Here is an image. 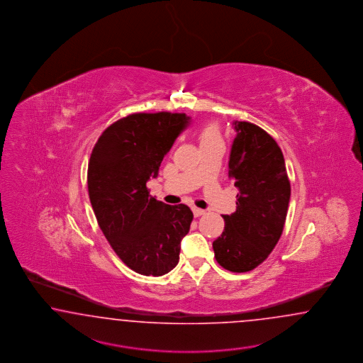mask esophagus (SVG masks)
<instances>
[{
  "mask_svg": "<svg viewBox=\"0 0 363 363\" xmlns=\"http://www.w3.org/2000/svg\"><path fill=\"white\" fill-rule=\"evenodd\" d=\"M193 214H194L196 218H198V216H203V214H205V210L198 208V207H193Z\"/></svg>",
  "mask_w": 363,
  "mask_h": 363,
  "instance_id": "obj_1",
  "label": "esophagus"
}]
</instances>
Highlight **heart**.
<instances>
[{
	"mask_svg": "<svg viewBox=\"0 0 363 363\" xmlns=\"http://www.w3.org/2000/svg\"><path fill=\"white\" fill-rule=\"evenodd\" d=\"M198 141H199V147L214 141H220V133H219L218 125L214 123H208L201 128V130L198 132Z\"/></svg>",
	"mask_w": 363,
	"mask_h": 363,
	"instance_id": "obj_1",
	"label": "heart"
}]
</instances>
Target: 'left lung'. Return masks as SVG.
I'll return each instance as SVG.
<instances>
[{
	"label": "left lung",
	"mask_w": 363,
	"mask_h": 363,
	"mask_svg": "<svg viewBox=\"0 0 363 363\" xmlns=\"http://www.w3.org/2000/svg\"><path fill=\"white\" fill-rule=\"evenodd\" d=\"M228 177L239 193L236 211L223 216L225 230L213 243L216 262L231 272L262 264L283 234L291 184L280 147L264 129L234 121Z\"/></svg>",
	"instance_id": "1"
}]
</instances>
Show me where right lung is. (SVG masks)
<instances>
[{
  "label": "right lung",
  "instance_id": "obj_1",
  "mask_svg": "<svg viewBox=\"0 0 363 363\" xmlns=\"http://www.w3.org/2000/svg\"><path fill=\"white\" fill-rule=\"evenodd\" d=\"M189 124L185 113H132L109 125L91 153L87 184L99 227L123 263L144 276L178 264L193 220L186 205L157 201L147 187Z\"/></svg>",
  "mask_w": 363,
  "mask_h": 363
}]
</instances>
